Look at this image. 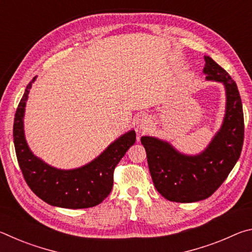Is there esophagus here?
I'll return each mask as SVG.
<instances>
[{"label":"esophagus","mask_w":252,"mask_h":252,"mask_svg":"<svg viewBox=\"0 0 252 252\" xmlns=\"http://www.w3.org/2000/svg\"><path fill=\"white\" fill-rule=\"evenodd\" d=\"M152 126V119L148 114L140 116L136 120V129L139 131H146Z\"/></svg>","instance_id":"esophagus-1"}]
</instances>
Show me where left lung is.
<instances>
[{
  "mask_svg": "<svg viewBox=\"0 0 252 252\" xmlns=\"http://www.w3.org/2000/svg\"><path fill=\"white\" fill-rule=\"evenodd\" d=\"M206 80L223 84L225 111L222 125L198 155H185L156 136L141 138L151 178L162 197L173 202L204 200L222 185L240 157L244 144V112L237 84L218 63L204 55Z\"/></svg>",
  "mask_w": 252,
  "mask_h": 252,
  "instance_id": "8db88e82",
  "label": "left lung"
}]
</instances>
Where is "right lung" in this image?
I'll use <instances>...</instances> for the list:
<instances>
[{"mask_svg": "<svg viewBox=\"0 0 252 252\" xmlns=\"http://www.w3.org/2000/svg\"><path fill=\"white\" fill-rule=\"evenodd\" d=\"M28 84L16 109L13 140L19 165L28 186L46 203L66 209L91 208L108 197L113 186V171L122 157L135 142L130 130L109 144L95 159L80 168H54L36 157L28 146L24 134V113L32 83Z\"/></svg>", "mask_w": 252, "mask_h": 252, "instance_id": "1", "label": "right lung"}]
</instances>
